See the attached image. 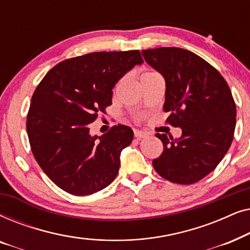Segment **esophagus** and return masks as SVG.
Returning a JSON list of instances; mask_svg holds the SVG:
<instances>
[{
	"mask_svg": "<svg viewBox=\"0 0 250 250\" xmlns=\"http://www.w3.org/2000/svg\"><path fill=\"white\" fill-rule=\"evenodd\" d=\"M134 135H135V138L138 139V140L143 139V138H146V136H148V134H146V133L143 132V131H134Z\"/></svg>",
	"mask_w": 250,
	"mask_h": 250,
	"instance_id": "34e87169",
	"label": "esophagus"
}]
</instances>
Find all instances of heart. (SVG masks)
<instances>
[{
	"instance_id": "heart-1",
	"label": "heart",
	"mask_w": 250,
	"mask_h": 250,
	"mask_svg": "<svg viewBox=\"0 0 250 250\" xmlns=\"http://www.w3.org/2000/svg\"><path fill=\"white\" fill-rule=\"evenodd\" d=\"M151 74H156V73H153V71H146V73H145V74L142 75V76H146V75H151Z\"/></svg>"
}]
</instances>
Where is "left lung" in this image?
Instances as JSON below:
<instances>
[{
  "label": "left lung",
  "mask_w": 250,
  "mask_h": 250,
  "mask_svg": "<svg viewBox=\"0 0 250 250\" xmlns=\"http://www.w3.org/2000/svg\"><path fill=\"white\" fill-rule=\"evenodd\" d=\"M142 56L165 78L167 122L182 129L179 139L157 133L164 151L153 159V168L173 183H196L216 168L233 140L237 110L230 87L213 66L188 50L158 47L143 50Z\"/></svg>",
  "instance_id": "1"
}]
</instances>
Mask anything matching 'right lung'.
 I'll return each instance as SVG.
<instances>
[{
	"label": "right lung",
	"instance_id": "1",
	"mask_svg": "<svg viewBox=\"0 0 250 250\" xmlns=\"http://www.w3.org/2000/svg\"><path fill=\"white\" fill-rule=\"evenodd\" d=\"M142 62L138 50L93 52L58 63L41 81L27 115V134L36 162L60 189L88 196L117 176L132 128L115 125L92 136L90 124L111 104L116 83Z\"/></svg>",
	"mask_w": 250,
	"mask_h": 250
}]
</instances>
